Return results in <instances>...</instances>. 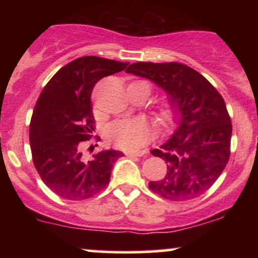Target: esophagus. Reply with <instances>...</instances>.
I'll return each mask as SVG.
<instances>
[{"mask_svg": "<svg viewBox=\"0 0 258 258\" xmlns=\"http://www.w3.org/2000/svg\"><path fill=\"white\" fill-rule=\"evenodd\" d=\"M147 154L148 153L146 152V150H143V152H136V153L127 152V153H125V155H127V156H136V158H141V156H146Z\"/></svg>", "mask_w": 258, "mask_h": 258, "instance_id": "1", "label": "esophagus"}]
</instances>
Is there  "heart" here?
<instances>
[{
    "instance_id": "b5f03b06",
    "label": "heart",
    "mask_w": 258,
    "mask_h": 258,
    "mask_svg": "<svg viewBox=\"0 0 258 258\" xmlns=\"http://www.w3.org/2000/svg\"><path fill=\"white\" fill-rule=\"evenodd\" d=\"M172 109L170 106L162 108L159 111L156 120L160 123H165L172 119ZM149 126L146 121L141 119H121L110 123L106 128V137L119 149L135 152L142 149L149 142Z\"/></svg>"
}]
</instances>
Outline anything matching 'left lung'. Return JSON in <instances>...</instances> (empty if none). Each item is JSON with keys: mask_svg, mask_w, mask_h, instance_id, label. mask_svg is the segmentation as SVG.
I'll return each mask as SVG.
<instances>
[{"mask_svg": "<svg viewBox=\"0 0 258 258\" xmlns=\"http://www.w3.org/2000/svg\"><path fill=\"white\" fill-rule=\"evenodd\" d=\"M126 73L146 78L167 93L177 128L154 156L167 172L149 183L154 193L173 201L190 200L211 188L230 156L232 121L217 90L193 68L180 63L138 61Z\"/></svg>", "mask_w": 258, "mask_h": 258, "instance_id": "1", "label": "left lung"}]
</instances>
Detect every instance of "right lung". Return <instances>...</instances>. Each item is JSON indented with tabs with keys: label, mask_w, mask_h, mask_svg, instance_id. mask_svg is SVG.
<instances>
[{
	"label": "right lung",
	"mask_w": 258,
	"mask_h": 258,
	"mask_svg": "<svg viewBox=\"0 0 258 258\" xmlns=\"http://www.w3.org/2000/svg\"><path fill=\"white\" fill-rule=\"evenodd\" d=\"M127 65L96 55L78 58L59 69L41 92L30 122L32 161L44 184L58 197L85 200L108 185L112 165L123 154L103 150L85 161L82 147L94 131V85Z\"/></svg>",
	"instance_id": "right-lung-1"
}]
</instances>
